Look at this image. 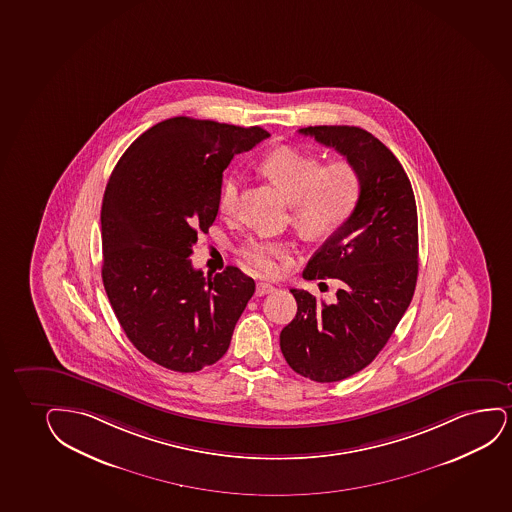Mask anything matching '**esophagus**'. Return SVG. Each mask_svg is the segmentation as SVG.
<instances>
[{
  "label": "esophagus",
  "instance_id": "1",
  "mask_svg": "<svg viewBox=\"0 0 512 512\" xmlns=\"http://www.w3.org/2000/svg\"><path fill=\"white\" fill-rule=\"evenodd\" d=\"M277 287L273 284H268V282H259L256 285V296H265V294H270V292L275 291Z\"/></svg>",
  "mask_w": 512,
  "mask_h": 512
}]
</instances>
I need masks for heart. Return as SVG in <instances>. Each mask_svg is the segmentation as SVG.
Listing matches in <instances>:
<instances>
[{
	"mask_svg": "<svg viewBox=\"0 0 512 512\" xmlns=\"http://www.w3.org/2000/svg\"><path fill=\"white\" fill-rule=\"evenodd\" d=\"M261 171L292 202V221L313 237L334 232L350 220L355 211L362 180L350 161L327 162L292 147H280L261 161ZM242 175L232 173L221 182L218 211L233 218L239 211ZM247 265L263 275H273L280 261L289 258L292 244L285 239L251 237L240 247Z\"/></svg>",
	"mask_w": 512,
	"mask_h": 512,
	"instance_id": "1",
	"label": "heart"
}]
</instances>
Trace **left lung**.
Returning a JSON list of instances; mask_svg holds the SVG:
<instances>
[{
  "mask_svg": "<svg viewBox=\"0 0 512 512\" xmlns=\"http://www.w3.org/2000/svg\"><path fill=\"white\" fill-rule=\"evenodd\" d=\"M301 135L350 161L362 192L350 220L325 240L303 277L336 279V303L291 289L298 313L280 332V350L294 372L336 382L365 369L407 311L419 272L414 190L395 154L356 126H308Z\"/></svg>",
  "mask_w": 512,
  "mask_h": 512,
  "instance_id": "left-lung-1",
  "label": "left lung"
}]
</instances>
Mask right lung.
I'll list each match as a JSON object with an SVG mask.
<instances>
[{
    "label": "right lung",
    "mask_w": 512,
    "mask_h": 512,
    "mask_svg": "<svg viewBox=\"0 0 512 512\" xmlns=\"http://www.w3.org/2000/svg\"><path fill=\"white\" fill-rule=\"evenodd\" d=\"M270 133L171 117L131 143L102 204V280L136 350L175 372L218 362L254 280L237 266L206 279L190 261L218 214L223 171Z\"/></svg>",
    "instance_id": "1"
}]
</instances>
